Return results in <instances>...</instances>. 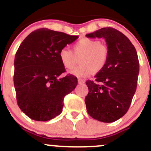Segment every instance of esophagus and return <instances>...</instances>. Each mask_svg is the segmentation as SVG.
Masks as SVG:
<instances>
[{
    "instance_id": "esophagus-1",
    "label": "esophagus",
    "mask_w": 151,
    "mask_h": 151,
    "mask_svg": "<svg viewBox=\"0 0 151 151\" xmlns=\"http://www.w3.org/2000/svg\"><path fill=\"white\" fill-rule=\"evenodd\" d=\"M78 82H79V84H84V83H85V81H84V79H81V78H79V79H78Z\"/></svg>"
}]
</instances>
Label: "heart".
<instances>
[{
  "label": "heart",
  "mask_w": 151,
  "mask_h": 151,
  "mask_svg": "<svg viewBox=\"0 0 151 151\" xmlns=\"http://www.w3.org/2000/svg\"><path fill=\"white\" fill-rule=\"evenodd\" d=\"M109 48L101 44L99 40L83 37L73 46V52L64 47L59 52V58L62 65L67 70H72L77 63L76 57L79 59V67L70 72L76 77H87L93 72L98 73L104 68L109 59Z\"/></svg>",
  "instance_id": "obj_1"
}]
</instances>
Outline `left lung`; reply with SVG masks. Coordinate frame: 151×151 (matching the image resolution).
Instances as JSON below:
<instances>
[{
	"label": "left lung",
	"mask_w": 151,
	"mask_h": 151,
	"mask_svg": "<svg viewBox=\"0 0 151 151\" xmlns=\"http://www.w3.org/2000/svg\"><path fill=\"white\" fill-rule=\"evenodd\" d=\"M86 36L104 38L109 51L104 68L95 75L96 81L86 82V110L96 120L114 122L126 114L136 92L139 74L137 52L129 38L113 27H103Z\"/></svg>",
	"instance_id": "obj_1"
}]
</instances>
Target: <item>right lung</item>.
<instances>
[{
    "mask_svg": "<svg viewBox=\"0 0 151 151\" xmlns=\"http://www.w3.org/2000/svg\"><path fill=\"white\" fill-rule=\"evenodd\" d=\"M78 37L40 28L29 34L19 47L13 77L17 102L32 120L46 121L60 115L64 98L77 86V78L72 74L59 78L65 72L59 52Z\"/></svg>",
    "mask_w": 151,
    "mask_h": 151,
    "instance_id": "right-lung-1",
    "label": "right lung"
}]
</instances>
